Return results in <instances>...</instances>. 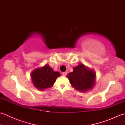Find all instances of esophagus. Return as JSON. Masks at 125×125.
<instances>
[{
  "instance_id": "34e87169",
  "label": "esophagus",
  "mask_w": 125,
  "mask_h": 125,
  "mask_svg": "<svg viewBox=\"0 0 125 125\" xmlns=\"http://www.w3.org/2000/svg\"><path fill=\"white\" fill-rule=\"evenodd\" d=\"M67 75V72H64V73H63V76H65Z\"/></svg>"
}]
</instances>
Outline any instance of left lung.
Returning a JSON list of instances; mask_svg holds the SVG:
<instances>
[{"label":"left lung","mask_w":125,"mask_h":125,"mask_svg":"<svg viewBox=\"0 0 125 125\" xmlns=\"http://www.w3.org/2000/svg\"><path fill=\"white\" fill-rule=\"evenodd\" d=\"M95 72L82 63L73 68V71L67 76L74 89L82 92H85L92 89L96 79Z\"/></svg>","instance_id":"left-lung-1"}]
</instances>
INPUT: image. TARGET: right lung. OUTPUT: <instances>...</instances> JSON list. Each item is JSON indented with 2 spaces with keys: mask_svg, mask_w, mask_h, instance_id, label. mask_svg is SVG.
Listing matches in <instances>:
<instances>
[{
  "mask_svg": "<svg viewBox=\"0 0 125 125\" xmlns=\"http://www.w3.org/2000/svg\"><path fill=\"white\" fill-rule=\"evenodd\" d=\"M60 76V73L54 71L47 64L43 67L36 68L31 74V83L34 86L41 91L52 87L56 79Z\"/></svg>",
  "mask_w": 125,
  "mask_h": 125,
  "instance_id": "1",
  "label": "right lung"
}]
</instances>
